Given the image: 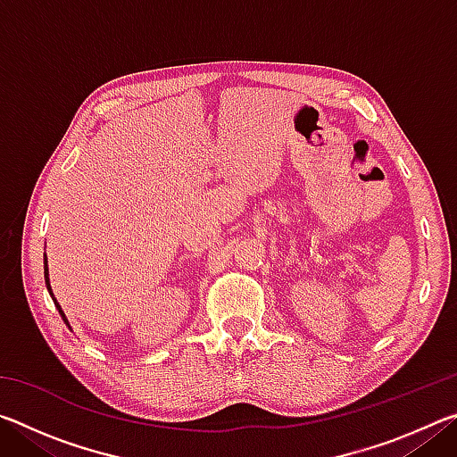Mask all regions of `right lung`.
<instances>
[{
  "instance_id": "1",
  "label": "right lung",
  "mask_w": 457,
  "mask_h": 457,
  "mask_svg": "<svg viewBox=\"0 0 457 457\" xmlns=\"http://www.w3.org/2000/svg\"><path fill=\"white\" fill-rule=\"evenodd\" d=\"M44 280H46V288H48L50 296H52V300H54V304H56V311H58V312H60V316H62V320H64V322L68 324V328H71V322H68V319H66L64 311H62L60 304H58V300L54 298V294H52V286H50V274H48V258H46V253H44Z\"/></svg>"
}]
</instances>
